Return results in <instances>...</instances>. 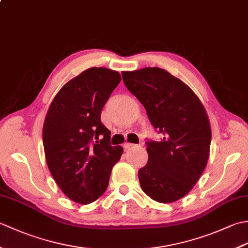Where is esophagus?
<instances>
[{"instance_id":"34e87169","label":"esophagus","mask_w":248,"mask_h":248,"mask_svg":"<svg viewBox=\"0 0 248 248\" xmlns=\"http://www.w3.org/2000/svg\"><path fill=\"white\" fill-rule=\"evenodd\" d=\"M135 145L134 144H131V143H124V150H128L130 148H132V147H134Z\"/></svg>"}]
</instances>
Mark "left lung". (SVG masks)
Wrapping results in <instances>:
<instances>
[{"label": "left lung", "mask_w": 248, "mask_h": 248, "mask_svg": "<svg viewBox=\"0 0 248 248\" xmlns=\"http://www.w3.org/2000/svg\"><path fill=\"white\" fill-rule=\"evenodd\" d=\"M129 92L144 105L151 124L163 134L146 141L148 162L139 170L143 191L157 202L186 196L209 159L211 128L202 103L186 84L157 67L124 71Z\"/></svg>", "instance_id": "left-lung-1"}]
</instances>
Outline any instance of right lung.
Wrapping results in <instances>:
<instances>
[{
	"label": "right lung",
	"instance_id": "1",
	"mask_svg": "<svg viewBox=\"0 0 248 248\" xmlns=\"http://www.w3.org/2000/svg\"><path fill=\"white\" fill-rule=\"evenodd\" d=\"M120 81L117 71L89 68L62 87L46 113V164L62 193L76 202L87 204L101 196L124 152L121 146H110V131L101 123V110Z\"/></svg>",
	"mask_w": 248,
	"mask_h": 248
}]
</instances>
